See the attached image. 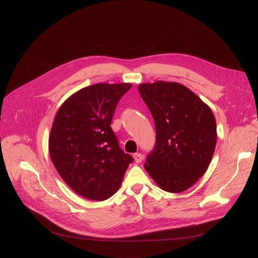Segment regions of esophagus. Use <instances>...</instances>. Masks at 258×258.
Segmentation results:
<instances>
[{
  "mask_svg": "<svg viewBox=\"0 0 258 258\" xmlns=\"http://www.w3.org/2000/svg\"><path fill=\"white\" fill-rule=\"evenodd\" d=\"M134 160H135V162H136V163H141L142 162V160H143V156L141 155V154H134Z\"/></svg>",
  "mask_w": 258,
  "mask_h": 258,
  "instance_id": "34e87169",
  "label": "esophagus"
}]
</instances>
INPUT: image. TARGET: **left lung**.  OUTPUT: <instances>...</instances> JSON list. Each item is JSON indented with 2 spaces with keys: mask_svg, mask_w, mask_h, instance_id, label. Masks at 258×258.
<instances>
[{
  "mask_svg": "<svg viewBox=\"0 0 258 258\" xmlns=\"http://www.w3.org/2000/svg\"><path fill=\"white\" fill-rule=\"evenodd\" d=\"M156 123V145L144 167L163 190L179 194L206 172L218 134L211 108L187 87L158 80L138 86Z\"/></svg>",
  "mask_w": 258,
  "mask_h": 258,
  "instance_id": "1",
  "label": "left lung"
}]
</instances>
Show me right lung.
Instances as JSON below:
<instances>
[{"mask_svg":"<svg viewBox=\"0 0 258 258\" xmlns=\"http://www.w3.org/2000/svg\"><path fill=\"white\" fill-rule=\"evenodd\" d=\"M132 84H96L68 98L49 135L53 165L71 189L93 201L111 198L121 186L133 158L121 150L111 122Z\"/></svg>","mask_w":258,"mask_h":258,"instance_id":"right-lung-1","label":"right lung"}]
</instances>
